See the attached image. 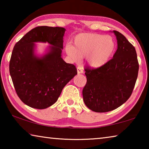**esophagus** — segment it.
Listing matches in <instances>:
<instances>
[{
	"label": "esophagus",
	"mask_w": 149,
	"mask_h": 149,
	"mask_svg": "<svg viewBox=\"0 0 149 149\" xmlns=\"http://www.w3.org/2000/svg\"><path fill=\"white\" fill-rule=\"evenodd\" d=\"M77 74H83V73H84L83 70L79 67L77 68Z\"/></svg>",
	"instance_id": "obj_1"
}]
</instances>
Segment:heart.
Instances as JSON below:
<instances>
[{
  "mask_svg": "<svg viewBox=\"0 0 149 149\" xmlns=\"http://www.w3.org/2000/svg\"><path fill=\"white\" fill-rule=\"evenodd\" d=\"M74 46L68 44L65 52L73 62H77L86 58L87 64L93 68H99L109 62L116 49V42L110 35L95 33H83L77 35Z\"/></svg>",
  "mask_w": 149,
  "mask_h": 149,
  "instance_id": "1",
  "label": "heart"
}]
</instances>
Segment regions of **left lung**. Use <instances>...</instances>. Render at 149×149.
I'll return each mask as SVG.
<instances>
[{
	"mask_svg": "<svg viewBox=\"0 0 149 149\" xmlns=\"http://www.w3.org/2000/svg\"><path fill=\"white\" fill-rule=\"evenodd\" d=\"M118 49L104 66L85 68L87 84L83 89L85 105L96 112H107L120 107L130 97L137 80L139 63L135 47L117 31Z\"/></svg>",
	"mask_w": 149,
	"mask_h": 149,
	"instance_id": "left-lung-1",
	"label": "left lung"
}]
</instances>
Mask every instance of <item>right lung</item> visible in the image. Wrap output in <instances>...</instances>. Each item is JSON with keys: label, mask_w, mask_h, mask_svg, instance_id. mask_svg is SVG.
<instances>
[{"label": "right lung", "mask_w": 149, "mask_h": 149, "mask_svg": "<svg viewBox=\"0 0 149 149\" xmlns=\"http://www.w3.org/2000/svg\"><path fill=\"white\" fill-rule=\"evenodd\" d=\"M65 29L39 26L15 45L10 61V74L17 96L24 104L45 109L57 101L63 88L75 75L74 64L62 58ZM36 42L50 45L41 56L35 53Z\"/></svg>", "instance_id": "add662e5"}]
</instances>
